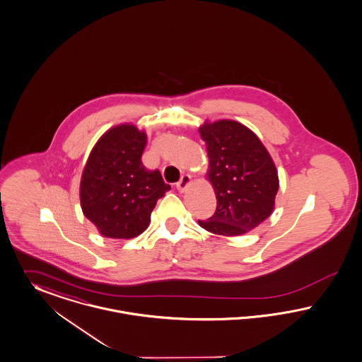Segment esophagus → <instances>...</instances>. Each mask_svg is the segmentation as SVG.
<instances>
[{
    "mask_svg": "<svg viewBox=\"0 0 362 362\" xmlns=\"http://www.w3.org/2000/svg\"><path fill=\"white\" fill-rule=\"evenodd\" d=\"M190 183H192V176L185 173V175H182L180 180L176 183V189L180 192H185L187 190V187L190 186Z\"/></svg>",
    "mask_w": 362,
    "mask_h": 362,
    "instance_id": "obj_1",
    "label": "esophagus"
}]
</instances>
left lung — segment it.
Returning <instances> with one entry per match:
<instances>
[{"mask_svg":"<svg viewBox=\"0 0 362 362\" xmlns=\"http://www.w3.org/2000/svg\"><path fill=\"white\" fill-rule=\"evenodd\" d=\"M209 157L208 179L217 206L198 224L216 235L246 234L271 216L279 177L272 157L252 129L234 120L199 127Z\"/></svg>","mask_w":362,"mask_h":362,"instance_id":"8db88e82","label":"left lung"}]
</instances>
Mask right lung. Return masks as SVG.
<instances>
[{
    "instance_id": "add662e5",
    "label": "right lung",
    "mask_w": 362,
    "mask_h": 362,
    "mask_svg": "<svg viewBox=\"0 0 362 362\" xmlns=\"http://www.w3.org/2000/svg\"><path fill=\"white\" fill-rule=\"evenodd\" d=\"M148 136L132 124L107 129L91 150L81 180L86 217L107 238L131 239L150 223L157 199L170 190L160 170L142 164Z\"/></svg>"
}]
</instances>
